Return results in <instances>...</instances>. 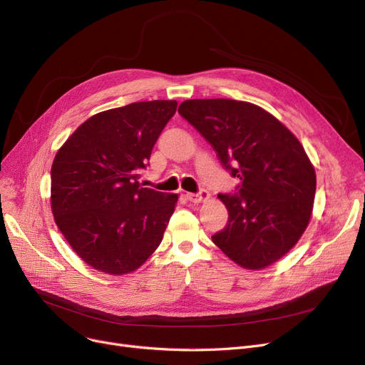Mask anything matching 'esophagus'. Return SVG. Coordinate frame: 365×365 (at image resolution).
Here are the masks:
<instances>
[{
    "mask_svg": "<svg viewBox=\"0 0 365 365\" xmlns=\"http://www.w3.org/2000/svg\"><path fill=\"white\" fill-rule=\"evenodd\" d=\"M186 198L190 202L200 204V202H205L210 198V194L207 192V190H201V192H198V194H186Z\"/></svg>",
    "mask_w": 365,
    "mask_h": 365,
    "instance_id": "34e87169",
    "label": "esophagus"
}]
</instances>
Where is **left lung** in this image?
Returning a JSON list of instances; mask_svg holds the SVG:
<instances>
[{"label":"left lung","instance_id":"obj_1","mask_svg":"<svg viewBox=\"0 0 365 365\" xmlns=\"http://www.w3.org/2000/svg\"><path fill=\"white\" fill-rule=\"evenodd\" d=\"M179 113L241 180L237 194L219 195L229 219L213 242L244 269L275 263L297 244L312 216L317 176L304 148L272 113L250 102L190 99Z\"/></svg>","mask_w":365,"mask_h":365}]
</instances>
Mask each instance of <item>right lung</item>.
<instances>
[{
	"label": "right lung",
	"mask_w": 365,
	"mask_h": 365,
	"mask_svg": "<svg viewBox=\"0 0 365 365\" xmlns=\"http://www.w3.org/2000/svg\"><path fill=\"white\" fill-rule=\"evenodd\" d=\"M176 108V101H150L99 112L57 150L54 222L93 269L131 274L161 244L179 195L142 187L139 173Z\"/></svg>",
	"instance_id": "obj_1"
}]
</instances>
